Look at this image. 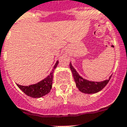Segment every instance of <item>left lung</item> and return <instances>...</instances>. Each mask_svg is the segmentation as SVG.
Segmentation results:
<instances>
[{
	"label": "left lung",
	"mask_w": 127,
	"mask_h": 127,
	"mask_svg": "<svg viewBox=\"0 0 127 127\" xmlns=\"http://www.w3.org/2000/svg\"><path fill=\"white\" fill-rule=\"evenodd\" d=\"M70 68L72 72L73 77H74V81L76 82V86L80 91L84 93L92 94L98 92L108 84L110 78L112 77V76H110L109 80L100 81V82L90 81L81 78L78 74V73L76 72V70L74 69V67L72 66L71 63H70Z\"/></svg>",
	"instance_id": "left-lung-1"
}]
</instances>
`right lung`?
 <instances>
[{"label": "right lung", "mask_w": 127, "mask_h": 127, "mask_svg": "<svg viewBox=\"0 0 127 127\" xmlns=\"http://www.w3.org/2000/svg\"><path fill=\"white\" fill-rule=\"evenodd\" d=\"M59 62L57 61L55 65L53 67L52 72H51L50 74L45 78L44 80L40 81L39 83L31 85L29 86H22L18 85V86L21 90L23 91L24 93L27 95L29 96L32 98H40L43 96L46 95L47 93L50 92V90L52 87V83H53V71L58 64Z\"/></svg>", "instance_id": "add662e5"}]
</instances>
